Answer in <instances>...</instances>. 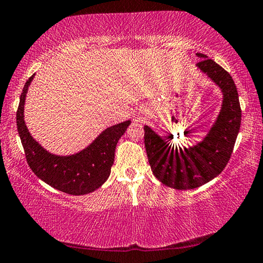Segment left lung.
<instances>
[{
  "instance_id": "8db88e82",
  "label": "left lung",
  "mask_w": 263,
  "mask_h": 263,
  "mask_svg": "<svg viewBox=\"0 0 263 263\" xmlns=\"http://www.w3.org/2000/svg\"><path fill=\"white\" fill-rule=\"evenodd\" d=\"M196 54L201 59L196 65L198 70L218 86L222 96L220 111L206 135L189 147H177L144 126V144L153 174L176 190L199 187L225 169L241 124L239 96L230 73L208 55Z\"/></svg>"
}]
</instances>
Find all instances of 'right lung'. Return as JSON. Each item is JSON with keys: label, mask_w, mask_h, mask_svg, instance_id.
Here are the masks:
<instances>
[{"label": "right lung", "mask_w": 263, "mask_h": 263, "mask_svg": "<svg viewBox=\"0 0 263 263\" xmlns=\"http://www.w3.org/2000/svg\"><path fill=\"white\" fill-rule=\"evenodd\" d=\"M34 74L25 83L16 114L17 130L25 157L33 174L55 190L73 196H84L98 190L108 179L115 148L127 130L130 120L106 128L87 147L71 155H55L33 139L24 121V105Z\"/></svg>", "instance_id": "1"}]
</instances>
